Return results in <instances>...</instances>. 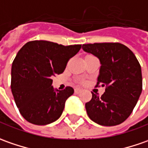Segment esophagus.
<instances>
[{
  "label": "esophagus",
  "instance_id": "obj_1",
  "mask_svg": "<svg viewBox=\"0 0 148 148\" xmlns=\"http://www.w3.org/2000/svg\"><path fill=\"white\" fill-rule=\"evenodd\" d=\"M81 91H82V90L80 89V88H75V89H74L75 93H79V92H81Z\"/></svg>",
  "mask_w": 148,
  "mask_h": 148
}]
</instances>
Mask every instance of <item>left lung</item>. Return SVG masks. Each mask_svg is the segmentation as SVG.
<instances>
[{"label": "left lung", "mask_w": 148, "mask_h": 148, "mask_svg": "<svg viewBox=\"0 0 148 148\" xmlns=\"http://www.w3.org/2000/svg\"><path fill=\"white\" fill-rule=\"evenodd\" d=\"M82 48L98 58L97 85L106 87L101 97L92 92V99L85 104L88 115L100 125H120L132 113L142 92L139 62L132 51L121 43L84 44Z\"/></svg>", "instance_id": "obj_1"}]
</instances>
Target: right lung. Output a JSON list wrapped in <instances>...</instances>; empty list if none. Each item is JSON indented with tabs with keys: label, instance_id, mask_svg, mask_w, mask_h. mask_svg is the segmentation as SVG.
I'll return each mask as SVG.
<instances>
[{
	"label": "right lung",
	"instance_id": "obj_1",
	"mask_svg": "<svg viewBox=\"0 0 148 148\" xmlns=\"http://www.w3.org/2000/svg\"><path fill=\"white\" fill-rule=\"evenodd\" d=\"M80 48L81 45L65 47L37 40L28 42L18 51L11 68V91L20 114L27 121L46 125L60 117L74 89H55L51 78L64 72L68 60Z\"/></svg>",
	"mask_w": 148,
	"mask_h": 148
}]
</instances>
